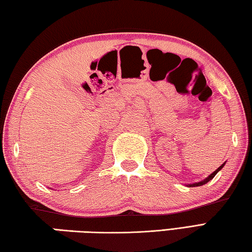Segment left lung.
I'll return each mask as SVG.
<instances>
[{"instance_id":"1","label":"left lung","mask_w":252,"mask_h":252,"mask_svg":"<svg viewBox=\"0 0 252 252\" xmlns=\"http://www.w3.org/2000/svg\"><path fill=\"white\" fill-rule=\"evenodd\" d=\"M225 163H226V162H224V163H222V164L220 165V168H218V169H216V170L214 171V172H213V173H211L210 175H208V177H207L206 179H204V180H202V181H200V182H195V183H192V184H188V185H187V187H189V188H191V187H201V185H204V184H206L207 182H210V181H211V180H212L213 178H214V177H215V175L217 174V172H218V171H220V170L222 169V167H224V165H225Z\"/></svg>"}]
</instances>
